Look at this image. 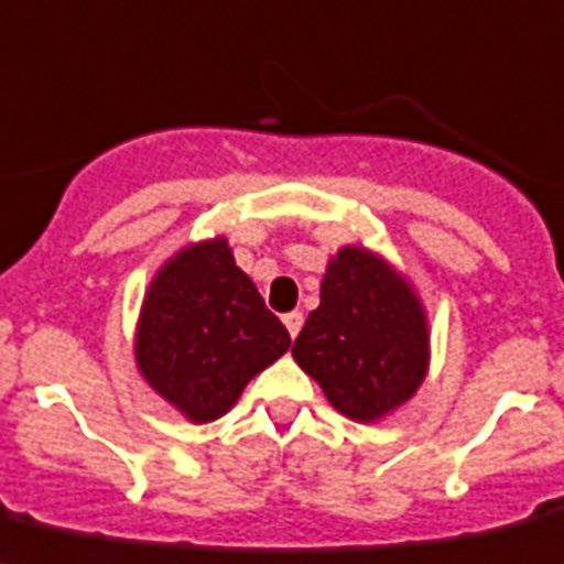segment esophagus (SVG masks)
<instances>
[{
  "mask_svg": "<svg viewBox=\"0 0 564 564\" xmlns=\"http://www.w3.org/2000/svg\"><path fill=\"white\" fill-rule=\"evenodd\" d=\"M302 325H305V316H302V311H291V314H285V328L293 339H296V334L302 330Z\"/></svg>",
  "mask_w": 564,
  "mask_h": 564,
  "instance_id": "esophagus-1",
  "label": "esophagus"
}]
</instances>
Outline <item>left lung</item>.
<instances>
[{"label":"left lung","mask_w":564,"mask_h":564,"mask_svg":"<svg viewBox=\"0 0 564 564\" xmlns=\"http://www.w3.org/2000/svg\"><path fill=\"white\" fill-rule=\"evenodd\" d=\"M293 359L336 411L373 422L408 402L425 379V311L384 259L341 248L322 279L319 307L293 341Z\"/></svg>","instance_id":"1"}]
</instances>
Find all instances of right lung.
<instances>
[{
    "mask_svg": "<svg viewBox=\"0 0 564 564\" xmlns=\"http://www.w3.org/2000/svg\"><path fill=\"white\" fill-rule=\"evenodd\" d=\"M291 348L285 325L236 268L225 239L180 250L156 273L137 328V365L187 420H219Z\"/></svg>",
    "mask_w": 564,
    "mask_h": 564,
    "instance_id": "add662e5",
    "label": "right lung"
}]
</instances>
